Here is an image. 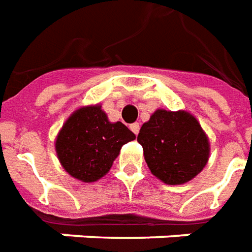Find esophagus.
<instances>
[{
    "instance_id": "esophagus-1",
    "label": "esophagus",
    "mask_w": 252,
    "mask_h": 252,
    "mask_svg": "<svg viewBox=\"0 0 252 252\" xmlns=\"http://www.w3.org/2000/svg\"><path fill=\"white\" fill-rule=\"evenodd\" d=\"M130 128H131V131L137 135V134L139 133V124H137V122H135V124H131L130 125Z\"/></svg>"
}]
</instances>
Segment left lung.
Returning <instances> with one entry per match:
<instances>
[{
    "label": "left lung",
    "mask_w": 252,
    "mask_h": 252,
    "mask_svg": "<svg viewBox=\"0 0 252 252\" xmlns=\"http://www.w3.org/2000/svg\"><path fill=\"white\" fill-rule=\"evenodd\" d=\"M137 141L142 145L150 172L168 185L193 180L208 162V135L188 111L157 108L142 125Z\"/></svg>",
    "instance_id": "left-lung-1"
}]
</instances>
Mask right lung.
<instances>
[{
    "mask_svg": "<svg viewBox=\"0 0 252 252\" xmlns=\"http://www.w3.org/2000/svg\"><path fill=\"white\" fill-rule=\"evenodd\" d=\"M135 139L122 122H110L100 104L75 110L59 130L55 150L71 177L95 183L110 172L125 144Z\"/></svg>",
    "mask_w": 252,
    "mask_h": 252,
    "instance_id": "add662e5",
    "label": "right lung"
}]
</instances>
